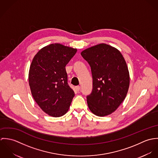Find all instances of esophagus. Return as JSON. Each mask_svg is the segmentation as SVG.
Here are the masks:
<instances>
[{
	"mask_svg": "<svg viewBox=\"0 0 158 158\" xmlns=\"http://www.w3.org/2000/svg\"><path fill=\"white\" fill-rule=\"evenodd\" d=\"M75 90H76V91H77L78 92H79L80 90V86H76L75 87Z\"/></svg>",
	"mask_w": 158,
	"mask_h": 158,
	"instance_id": "34e87169",
	"label": "esophagus"
}]
</instances>
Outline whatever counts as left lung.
<instances>
[{
    "label": "left lung",
    "instance_id": "obj_1",
    "mask_svg": "<svg viewBox=\"0 0 158 158\" xmlns=\"http://www.w3.org/2000/svg\"><path fill=\"white\" fill-rule=\"evenodd\" d=\"M89 64L93 89L87 96L90 111L100 117L114 112L125 100L130 86L127 63L116 48L99 44L81 53Z\"/></svg>",
    "mask_w": 158,
    "mask_h": 158
}]
</instances>
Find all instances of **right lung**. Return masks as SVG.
Masks as SVG:
<instances>
[{
  "label": "right lung",
  "instance_id": "right-lung-1",
  "mask_svg": "<svg viewBox=\"0 0 158 158\" xmlns=\"http://www.w3.org/2000/svg\"><path fill=\"white\" fill-rule=\"evenodd\" d=\"M77 48L55 43L40 49L34 56L28 73L31 95L41 109L48 115H64L75 95L68 83L66 66Z\"/></svg>",
  "mask_w": 158,
  "mask_h": 158
}]
</instances>
